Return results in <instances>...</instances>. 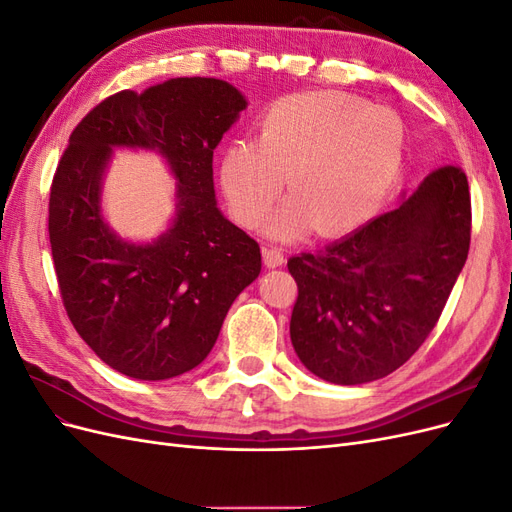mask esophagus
I'll use <instances>...</instances> for the list:
<instances>
[{
	"mask_svg": "<svg viewBox=\"0 0 512 512\" xmlns=\"http://www.w3.org/2000/svg\"><path fill=\"white\" fill-rule=\"evenodd\" d=\"M262 260H265V265L269 269H277L284 265V252L277 250V247H265V250H262Z\"/></svg>",
	"mask_w": 512,
	"mask_h": 512,
	"instance_id": "34e87169",
	"label": "esophagus"
}]
</instances>
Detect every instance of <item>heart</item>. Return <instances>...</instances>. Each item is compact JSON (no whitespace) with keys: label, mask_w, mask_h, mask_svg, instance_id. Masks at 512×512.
<instances>
[{"label":"heart","mask_w":512,"mask_h":512,"mask_svg":"<svg viewBox=\"0 0 512 512\" xmlns=\"http://www.w3.org/2000/svg\"><path fill=\"white\" fill-rule=\"evenodd\" d=\"M408 147L401 117L365 100L312 91L275 100L258 119V138L228 143L220 181L235 220L256 228L288 179L290 200L269 235L294 239L307 230L342 237L382 209Z\"/></svg>","instance_id":"heart-1"}]
</instances>
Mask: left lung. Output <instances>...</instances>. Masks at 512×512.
<instances>
[{
    "instance_id": "left-lung-1",
    "label": "left lung",
    "mask_w": 512,
    "mask_h": 512,
    "mask_svg": "<svg viewBox=\"0 0 512 512\" xmlns=\"http://www.w3.org/2000/svg\"><path fill=\"white\" fill-rule=\"evenodd\" d=\"M468 177L429 173L397 209L288 260L299 286L290 339L333 384H365L404 365L436 327L470 250Z\"/></svg>"
}]
</instances>
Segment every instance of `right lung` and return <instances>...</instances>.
<instances>
[{
	"instance_id": "add662e5",
	"label": "right lung",
	"mask_w": 512,
	"mask_h": 512,
	"mask_svg": "<svg viewBox=\"0 0 512 512\" xmlns=\"http://www.w3.org/2000/svg\"><path fill=\"white\" fill-rule=\"evenodd\" d=\"M247 106L220 79H170L102 100L70 134L49 198L61 299L85 344L119 374L168 380L207 359L228 309L260 273L258 243L228 222L213 190V149ZM117 146L158 150L178 181L176 218L132 244L101 215Z\"/></svg>"
}]
</instances>
